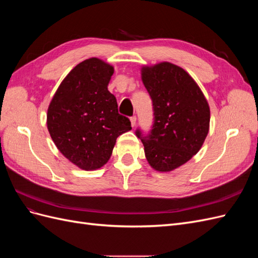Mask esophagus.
I'll return each mask as SVG.
<instances>
[{
	"label": "esophagus",
	"instance_id": "1",
	"mask_svg": "<svg viewBox=\"0 0 258 258\" xmlns=\"http://www.w3.org/2000/svg\"><path fill=\"white\" fill-rule=\"evenodd\" d=\"M130 121H131V126L135 127L136 126V122H137V117L136 116L130 117Z\"/></svg>",
	"mask_w": 258,
	"mask_h": 258
}]
</instances>
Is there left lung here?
<instances>
[{"instance_id": "obj_1", "label": "left lung", "mask_w": 258, "mask_h": 258, "mask_svg": "<svg viewBox=\"0 0 258 258\" xmlns=\"http://www.w3.org/2000/svg\"><path fill=\"white\" fill-rule=\"evenodd\" d=\"M142 81L153 102L154 123L144 136L151 167L172 171L191 159L204 144L210 126V107L199 86L185 70L170 62L142 69Z\"/></svg>"}]
</instances>
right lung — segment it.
<instances>
[{"mask_svg": "<svg viewBox=\"0 0 258 258\" xmlns=\"http://www.w3.org/2000/svg\"><path fill=\"white\" fill-rule=\"evenodd\" d=\"M114 68L98 58L77 64L51 100L47 128L61 154L84 170L99 169L110 159L116 139L131 130L107 90Z\"/></svg>", "mask_w": 258, "mask_h": 258, "instance_id": "add662e5", "label": "right lung"}]
</instances>
